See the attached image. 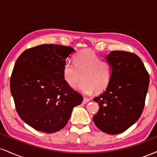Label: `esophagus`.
I'll list each match as a JSON object with an SVG mask.
<instances>
[{
    "label": "esophagus",
    "instance_id": "esophagus-1",
    "mask_svg": "<svg viewBox=\"0 0 157 157\" xmlns=\"http://www.w3.org/2000/svg\"><path fill=\"white\" fill-rule=\"evenodd\" d=\"M89 102V99L86 98V97H84L83 101H82V103H83V104H86V103H88V102Z\"/></svg>",
    "mask_w": 157,
    "mask_h": 157
}]
</instances>
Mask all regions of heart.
Returning <instances> with one entry per match:
<instances>
[{"label":"heart","instance_id":"1","mask_svg":"<svg viewBox=\"0 0 157 157\" xmlns=\"http://www.w3.org/2000/svg\"><path fill=\"white\" fill-rule=\"evenodd\" d=\"M64 80L68 86L75 88L82 77L77 90L83 94L96 91L102 92L112 78V67L108 61L101 60L91 50H82L74 57V65L66 62L63 68Z\"/></svg>","mask_w":157,"mask_h":157}]
</instances>
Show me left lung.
Listing matches in <instances>:
<instances>
[{"instance_id": "1", "label": "left lung", "mask_w": 157, "mask_h": 157, "mask_svg": "<svg viewBox=\"0 0 157 157\" xmlns=\"http://www.w3.org/2000/svg\"><path fill=\"white\" fill-rule=\"evenodd\" d=\"M105 59L112 67V78L105 91L93 99L100 105L93 120L100 131L117 134L134 125L141 116L149 75L135 54L112 51Z\"/></svg>"}]
</instances>
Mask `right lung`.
<instances>
[{
    "label": "right lung",
    "mask_w": 157,
    "mask_h": 157,
    "mask_svg": "<svg viewBox=\"0 0 157 157\" xmlns=\"http://www.w3.org/2000/svg\"><path fill=\"white\" fill-rule=\"evenodd\" d=\"M75 52L61 45L43 44L20 55L12 71L10 90L21 120L42 132L61 130L82 97L64 80L63 68Z\"/></svg>",
    "instance_id": "obj_1"
}]
</instances>
